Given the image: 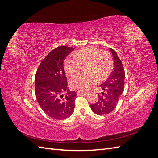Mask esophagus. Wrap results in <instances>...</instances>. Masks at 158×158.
I'll return each instance as SVG.
<instances>
[{
    "label": "esophagus",
    "mask_w": 158,
    "mask_h": 158,
    "mask_svg": "<svg viewBox=\"0 0 158 158\" xmlns=\"http://www.w3.org/2000/svg\"><path fill=\"white\" fill-rule=\"evenodd\" d=\"M88 94V92H77V95H87Z\"/></svg>",
    "instance_id": "obj_1"
}]
</instances>
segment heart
Instances as JSON below:
<instances>
[{
    "label": "heart",
    "instance_id": "b5f03b06",
    "mask_svg": "<svg viewBox=\"0 0 158 158\" xmlns=\"http://www.w3.org/2000/svg\"><path fill=\"white\" fill-rule=\"evenodd\" d=\"M74 57H67L64 69L69 76H73L81 69L82 64H88V74H79L70 79V87L78 91H88L98 82L104 80L111 73L113 63L111 55L94 47H87L74 52Z\"/></svg>",
    "mask_w": 158,
    "mask_h": 158
}]
</instances>
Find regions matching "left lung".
Masks as SVG:
<instances>
[{"label":"left lung","instance_id":"8db88e82","mask_svg":"<svg viewBox=\"0 0 158 158\" xmlns=\"http://www.w3.org/2000/svg\"><path fill=\"white\" fill-rule=\"evenodd\" d=\"M114 61V69L109 78L100 85L102 92L99 95L98 102L90 106L92 111L98 115L112 112L116 107L118 99L125 86V70L117 52L110 48Z\"/></svg>","mask_w":158,"mask_h":158}]
</instances>
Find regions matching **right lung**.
Wrapping results in <instances>:
<instances>
[{
    "label": "right lung",
    "mask_w": 158,
    "mask_h": 158,
    "mask_svg": "<svg viewBox=\"0 0 158 158\" xmlns=\"http://www.w3.org/2000/svg\"><path fill=\"white\" fill-rule=\"evenodd\" d=\"M73 47L60 46L51 51L42 60L35 77V92L40 107L55 119H65L74 111L76 94L67 88L63 67L66 56ZM66 90L67 94L61 93Z\"/></svg>",
    "instance_id": "1"
}]
</instances>
